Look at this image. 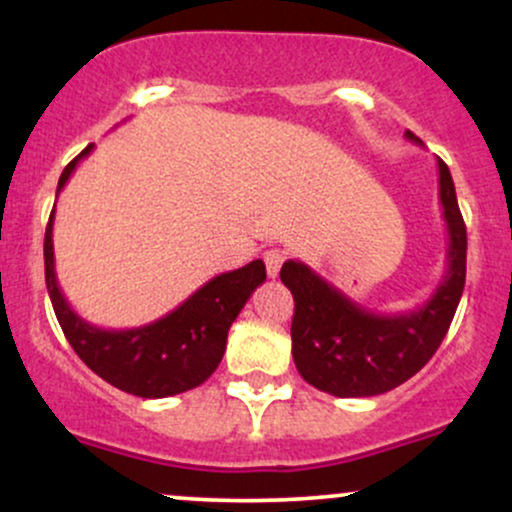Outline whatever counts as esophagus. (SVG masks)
I'll return each mask as SVG.
<instances>
[{
	"label": "esophagus",
	"mask_w": 512,
	"mask_h": 512,
	"mask_svg": "<svg viewBox=\"0 0 512 512\" xmlns=\"http://www.w3.org/2000/svg\"><path fill=\"white\" fill-rule=\"evenodd\" d=\"M264 264H267V274L274 279V276H279L281 264H284V252L276 250V248L267 250L264 252Z\"/></svg>",
	"instance_id": "34e87169"
}]
</instances>
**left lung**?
<instances>
[{
    "label": "left lung",
    "mask_w": 512,
    "mask_h": 512,
    "mask_svg": "<svg viewBox=\"0 0 512 512\" xmlns=\"http://www.w3.org/2000/svg\"><path fill=\"white\" fill-rule=\"evenodd\" d=\"M409 142L421 144L407 132ZM438 195L448 228L443 281L433 296L407 313L366 310L315 274L289 260L281 281L293 293V363L305 383L334 397H373L395 390L431 361L448 334L467 274V228L457 207L455 182L438 158Z\"/></svg>",
    "instance_id": "obj_1"
}]
</instances>
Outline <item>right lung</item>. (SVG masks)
Here are the masks:
<instances>
[{"label": "right lung", "mask_w": 512, "mask_h": 512, "mask_svg": "<svg viewBox=\"0 0 512 512\" xmlns=\"http://www.w3.org/2000/svg\"><path fill=\"white\" fill-rule=\"evenodd\" d=\"M91 149L93 144H88L62 170L57 195L72 178L81 158L91 154ZM52 221H55V209L45 228L43 252L45 284L57 322L81 361L93 373L101 375L105 383L129 395L161 399L202 385L219 368L233 320L248 303L252 291L267 279L264 262L252 260L245 267L214 276L185 303L149 325L132 327V330H103L76 315L62 296L55 274Z\"/></svg>", "instance_id": "obj_1"}]
</instances>
